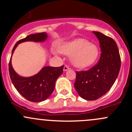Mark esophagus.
Masks as SVG:
<instances>
[{"label": "esophagus", "instance_id": "obj_1", "mask_svg": "<svg viewBox=\"0 0 132 132\" xmlns=\"http://www.w3.org/2000/svg\"><path fill=\"white\" fill-rule=\"evenodd\" d=\"M69 69H70V68L68 67V66H67V65H65V66H64V67H63V71H68V70H69Z\"/></svg>", "mask_w": 132, "mask_h": 132}]
</instances>
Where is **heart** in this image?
<instances>
[{"label":"heart","mask_w":132,"mask_h":132,"mask_svg":"<svg viewBox=\"0 0 132 132\" xmlns=\"http://www.w3.org/2000/svg\"><path fill=\"white\" fill-rule=\"evenodd\" d=\"M52 53L58 56L60 53L71 56V61L75 67L84 69L91 66L97 60L99 51L97 46L85 39L78 38L64 43L60 50L53 49Z\"/></svg>","instance_id":"b5f03b06"}]
</instances>
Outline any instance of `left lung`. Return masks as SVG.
Instances as JSON below:
<instances>
[{
    "label": "left lung",
    "instance_id": "obj_1",
    "mask_svg": "<svg viewBox=\"0 0 132 132\" xmlns=\"http://www.w3.org/2000/svg\"><path fill=\"white\" fill-rule=\"evenodd\" d=\"M93 32L100 43V60L88 71L76 72L75 83L78 95L87 100H96L111 89L119 75L121 63L116 42L100 32Z\"/></svg>",
    "mask_w": 132,
    "mask_h": 132
}]
</instances>
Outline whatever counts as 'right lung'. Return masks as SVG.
I'll return each mask as SVG.
<instances>
[{"mask_svg":"<svg viewBox=\"0 0 132 132\" xmlns=\"http://www.w3.org/2000/svg\"><path fill=\"white\" fill-rule=\"evenodd\" d=\"M48 36L46 32L28 36L17 42L12 50V56L19 44L26 41L44 42ZM12 56L9 63V72L13 86L19 93L28 100L39 102L48 98L54 90L55 83L63 73V65L59 67H44L36 75L30 77L19 76L13 69L12 65Z\"/></svg>","mask_w":132,"mask_h":132,"instance_id":"obj_1","label":"right lung"}]
</instances>
